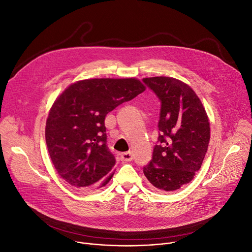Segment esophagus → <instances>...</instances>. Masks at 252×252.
I'll return each mask as SVG.
<instances>
[{
	"label": "esophagus",
	"mask_w": 252,
	"mask_h": 252,
	"mask_svg": "<svg viewBox=\"0 0 252 252\" xmlns=\"http://www.w3.org/2000/svg\"><path fill=\"white\" fill-rule=\"evenodd\" d=\"M121 160L125 161V162H128L133 160V154L130 152H126V153H123L121 154Z\"/></svg>",
	"instance_id": "esophagus-1"
}]
</instances>
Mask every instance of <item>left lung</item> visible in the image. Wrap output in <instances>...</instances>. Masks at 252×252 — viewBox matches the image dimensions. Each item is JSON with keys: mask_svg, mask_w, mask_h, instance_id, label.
Wrapping results in <instances>:
<instances>
[{"mask_svg": "<svg viewBox=\"0 0 252 252\" xmlns=\"http://www.w3.org/2000/svg\"><path fill=\"white\" fill-rule=\"evenodd\" d=\"M143 81L161 101L158 144L143 167L144 175L155 190L176 191L202 165L210 139L208 116L196 93L180 79L154 76Z\"/></svg>", "mask_w": 252, "mask_h": 252, "instance_id": "obj_1", "label": "left lung"}]
</instances>
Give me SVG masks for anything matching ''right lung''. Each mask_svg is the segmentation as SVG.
<instances>
[{
    "label": "right lung",
    "mask_w": 252,
    "mask_h": 252,
    "mask_svg": "<svg viewBox=\"0 0 252 252\" xmlns=\"http://www.w3.org/2000/svg\"><path fill=\"white\" fill-rule=\"evenodd\" d=\"M146 89L137 78H90L66 88L53 103L46 143L58 175L70 186L90 191L107 184L115 158L106 145L105 116Z\"/></svg>",
    "instance_id": "1"
}]
</instances>
